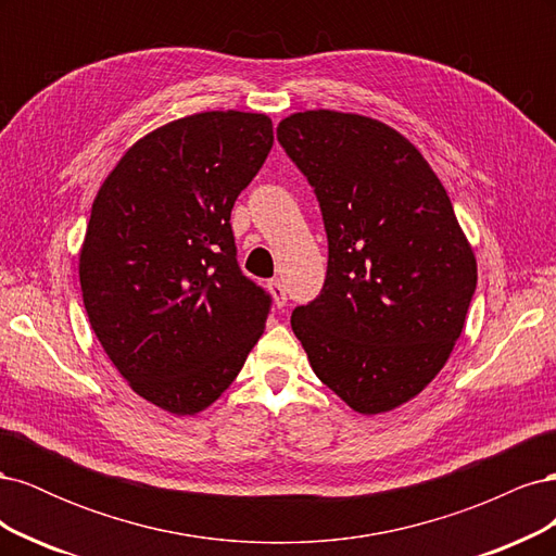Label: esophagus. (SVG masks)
Returning <instances> with one entry per match:
<instances>
[{
    "mask_svg": "<svg viewBox=\"0 0 556 556\" xmlns=\"http://www.w3.org/2000/svg\"><path fill=\"white\" fill-rule=\"evenodd\" d=\"M266 288H268V292H271L278 308H282L285 304H288V292H285V285L280 280H268Z\"/></svg>",
    "mask_w": 556,
    "mask_h": 556,
    "instance_id": "34e87169",
    "label": "esophagus"
}]
</instances>
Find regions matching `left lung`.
<instances>
[{
	"instance_id": "8db88e82",
	"label": "left lung",
	"mask_w": 556,
	"mask_h": 556,
	"mask_svg": "<svg viewBox=\"0 0 556 556\" xmlns=\"http://www.w3.org/2000/svg\"><path fill=\"white\" fill-rule=\"evenodd\" d=\"M278 141L315 190L329 241L323 292L292 313L315 376L352 410L415 399L462 336L473 248L422 153L374 117L292 113Z\"/></svg>"
}]
</instances>
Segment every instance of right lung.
<instances>
[{
  "label": "right lung",
  "instance_id": "obj_1",
  "mask_svg": "<svg viewBox=\"0 0 556 556\" xmlns=\"http://www.w3.org/2000/svg\"><path fill=\"white\" fill-rule=\"evenodd\" d=\"M274 146L271 117L204 111L146 134L99 188L78 276L129 387L194 415L239 376L271 308L237 262L233 201Z\"/></svg>",
  "mask_w": 556,
  "mask_h": 556
}]
</instances>
